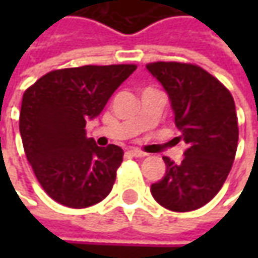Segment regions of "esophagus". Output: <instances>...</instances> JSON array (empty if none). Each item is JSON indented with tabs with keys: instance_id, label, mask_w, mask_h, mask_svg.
Here are the masks:
<instances>
[{
	"instance_id": "34e87169",
	"label": "esophagus",
	"mask_w": 258,
	"mask_h": 258,
	"mask_svg": "<svg viewBox=\"0 0 258 258\" xmlns=\"http://www.w3.org/2000/svg\"><path fill=\"white\" fill-rule=\"evenodd\" d=\"M127 154L131 155V156H134V158H144V156H146V154L142 152V151H139V149H129Z\"/></svg>"
}]
</instances>
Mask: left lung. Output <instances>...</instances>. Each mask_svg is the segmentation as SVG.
<instances>
[{
    "label": "left lung",
    "mask_w": 258,
    "mask_h": 258,
    "mask_svg": "<svg viewBox=\"0 0 258 258\" xmlns=\"http://www.w3.org/2000/svg\"><path fill=\"white\" fill-rule=\"evenodd\" d=\"M146 69L168 93L179 139L186 144L181 162L164 156L166 172L151 192L166 210H198L218 194L233 166L238 144L233 96L198 66L158 61Z\"/></svg>",
    "instance_id": "left-lung-1"
}]
</instances>
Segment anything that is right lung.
Masks as SVG:
<instances>
[{"mask_svg":"<svg viewBox=\"0 0 258 258\" xmlns=\"http://www.w3.org/2000/svg\"><path fill=\"white\" fill-rule=\"evenodd\" d=\"M135 70V64L61 69L25 90L20 113L25 156L43 189L58 204L86 208L112 191L123 151L87 139L86 122L102 113Z\"/></svg>","mask_w":258,"mask_h":258,"instance_id":"add662e5","label":"right lung"}]
</instances>
